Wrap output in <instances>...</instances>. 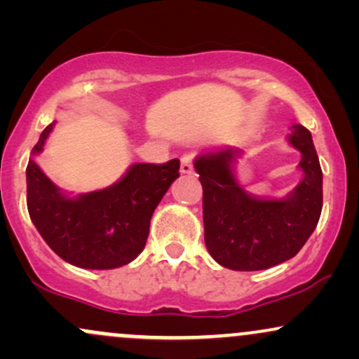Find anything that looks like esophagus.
Instances as JSON below:
<instances>
[{
    "label": "esophagus",
    "instance_id": "obj_1",
    "mask_svg": "<svg viewBox=\"0 0 359 359\" xmlns=\"http://www.w3.org/2000/svg\"><path fill=\"white\" fill-rule=\"evenodd\" d=\"M192 172V156L184 155L180 158V174H191Z\"/></svg>",
    "mask_w": 359,
    "mask_h": 359
}]
</instances>
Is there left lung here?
<instances>
[{"instance_id": "8db88e82", "label": "left lung", "mask_w": 359, "mask_h": 359, "mask_svg": "<svg viewBox=\"0 0 359 359\" xmlns=\"http://www.w3.org/2000/svg\"><path fill=\"white\" fill-rule=\"evenodd\" d=\"M288 143L302 154V180L283 199L251 196L238 184L233 162L240 148H221L196 156L203 184L204 241L211 257L229 270H266L287 262L306 245L323 211V170L302 125H294Z\"/></svg>"}]
</instances>
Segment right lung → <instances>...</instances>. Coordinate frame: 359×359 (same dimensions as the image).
Wrapping results in <instances>:
<instances>
[{
	"mask_svg": "<svg viewBox=\"0 0 359 359\" xmlns=\"http://www.w3.org/2000/svg\"><path fill=\"white\" fill-rule=\"evenodd\" d=\"M55 126L50 123L27 167V205L32 222L62 259L79 269L111 270L142 253L155 208L179 177L180 162L133 163L109 187L67 196L36 165L35 155Z\"/></svg>",
	"mask_w": 359,
	"mask_h": 359,
	"instance_id": "add662e5",
	"label": "right lung"
}]
</instances>
